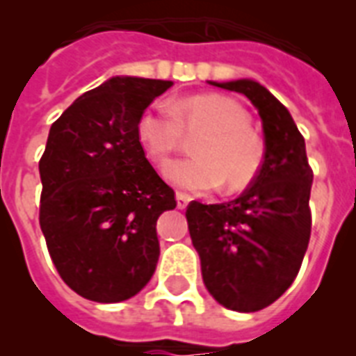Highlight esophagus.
I'll use <instances>...</instances> for the list:
<instances>
[{"label": "esophagus", "mask_w": 356, "mask_h": 356, "mask_svg": "<svg viewBox=\"0 0 356 356\" xmlns=\"http://www.w3.org/2000/svg\"><path fill=\"white\" fill-rule=\"evenodd\" d=\"M175 197H177V207H179V209H186V205H188V203H190V195L183 194V192H177V195H175Z\"/></svg>", "instance_id": "esophagus-1"}]
</instances>
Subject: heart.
Wrapping results in <instances>:
<instances>
[{
    "label": "heart",
    "instance_id": "b5f03b06",
    "mask_svg": "<svg viewBox=\"0 0 356 356\" xmlns=\"http://www.w3.org/2000/svg\"><path fill=\"white\" fill-rule=\"evenodd\" d=\"M184 133L200 134L194 159L168 168V179L181 188L209 192L223 184L225 192H238L259 175L264 144L249 129V114L231 97L195 94L172 105H153L136 123V136L159 168H166L173 153L183 147Z\"/></svg>",
    "mask_w": 356,
    "mask_h": 356
}]
</instances>
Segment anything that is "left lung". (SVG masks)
I'll return each mask as SVG.
<instances>
[{
	"mask_svg": "<svg viewBox=\"0 0 356 356\" xmlns=\"http://www.w3.org/2000/svg\"><path fill=\"white\" fill-rule=\"evenodd\" d=\"M240 92L262 120L259 175L229 203L186 207L188 231L207 290L225 309L257 312L281 298L309 248L312 168L303 134L279 99L249 79L212 83Z\"/></svg>",
	"mask_w": 356,
	"mask_h": 356,
	"instance_id": "obj_1",
	"label": "left lung"
}]
</instances>
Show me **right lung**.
<instances>
[{
    "mask_svg": "<svg viewBox=\"0 0 356 356\" xmlns=\"http://www.w3.org/2000/svg\"><path fill=\"white\" fill-rule=\"evenodd\" d=\"M172 81L114 77L53 122L38 162L40 229L58 275L97 303L133 298L161 254L156 220L177 205L136 136Z\"/></svg>",
    "mask_w": 356,
    "mask_h": 356,
    "instance_id": "obj_1",
    "label": "right lung"
}]
</instances>
